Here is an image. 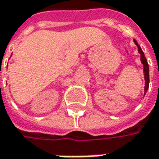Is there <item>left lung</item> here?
Here are the masks:
<instances>
[{
  "instance_id": "1",
  "label": "left lung",
  "mask_w": 159,
  "mask_h": 159,
  "mask_svg": "<svg viewBox=\"0 0 159 159\" xmlns=\"http://www.w3.org/2000/svg\"><path fill=\"white\" fill-rule=\"evenodd\" d=\"M135 44L137 45L138 47V51H139V54H140V61H141V63L143 64V72H144V78H145V88H144V95L147 93L148 89V85H149V68H148V64L147 59L144 55V52L141 50L140 46L138 44V42L134 39L133 40Z\"/></svg>"
}]
</instances>
